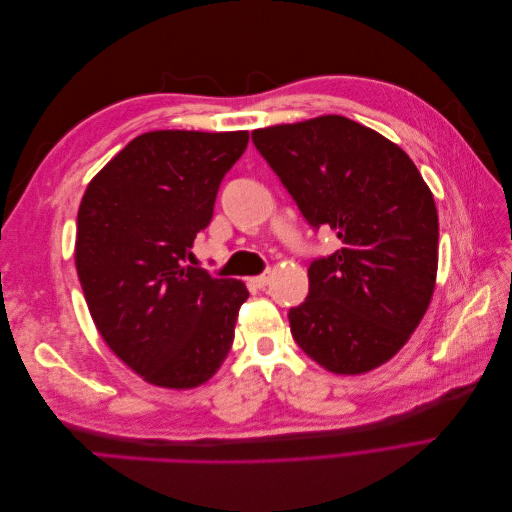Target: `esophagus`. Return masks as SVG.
Returning <instances> with one entry per match:
<instances>
[{
	"instance_id": "34e87169",
	"label": "esophagus",
	"mask_w": 512,
	"mask_h": 512,
	"mask_svg": "<svg viewBox=\"0 0 512 512\" xmlns=\"http://www.w3.org/2000/svg\"><path fill=\"white\" fill-rule=\"evenodd\" d=\"M250 286H254V288H265V286H269V282H271V275L269 273H262V275H256V277H250Z\"/></svg>"
}]
</instances>
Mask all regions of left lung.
Listing matches in <instances>:
<instances>
[{"instance_id":"left-lung-1","label":"left lung","mask_w":512,"mask_h":512,"mask_svg":"<svg viewBox=\"0 0 512 512\" xmlns=\"http://www.w3.org/2000/svg\"><path fill=\"white\" fill-rule=\"evenodd\" d=\"M309 226L342 247L307 269L288 312L299 348L333 374L376 369L423 320L438 273V211L408 153L376 130L322 115L252 132Z\"/></svg>"}]
</instances>
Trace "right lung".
Here are the masks:
<instances>
[{"label":"right lung","mask_w":512,"mask_h":512,"mask_svg":"<svg viewBox=\"0 0 512 512\" xmlns=\"http://www.w3.org/2000/svg\"><path fill=\"white\" fill-rule=\"evenodd\" d=\"M247 132L136 136L89 181L74 262L89 314L119 359L149 384L194 389L224 363L245 284L188 265Z\"/></svg>","instance_id":"right-lung-1"}]
</instances>
